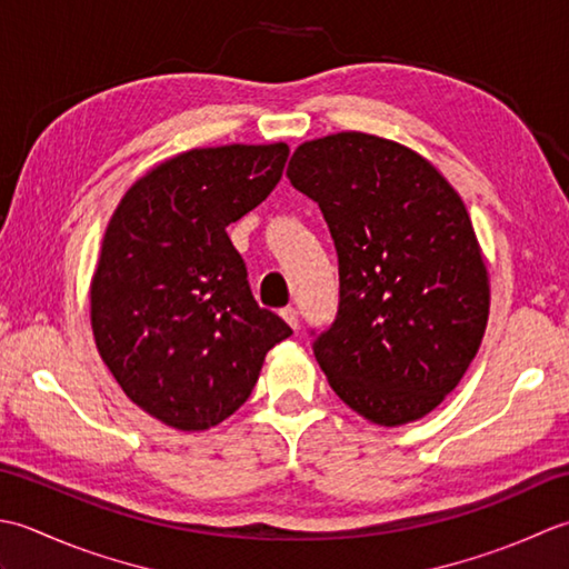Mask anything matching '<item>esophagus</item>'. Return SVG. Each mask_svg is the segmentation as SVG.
Returning a JSON list of instances; mask_svg holds the SVG:
<instances>
[{
    "label": "esophagus",
    "mask_w": 569,
    "mask_h": 569,
    "mask_svg": "<svg viewBox=\"0 0 569 569\" xmlns=\"http://www.w3.org/2000/svg\"><path fill=\"white\" fill-rule=\"evenodd\" d=\"M280 315H282V319L289 323V327L299 329V311H297L295 307H284V309L280 311Z\"/></svg>",
    "instance_id": "34e87169"
}]
</instances>
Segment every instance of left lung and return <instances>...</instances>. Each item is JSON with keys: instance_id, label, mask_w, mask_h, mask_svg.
<instances>
[{"instance_id": "left-lung-1", "label": "left lung", "mask_w": 569, "mask_h": 569, "mask_svg": "<svg viewBox=\"0 0 569 569\" xmlns=\"http://www.w3.org/2000/svg\"><path fill=\"white\" fill-rule=\"evenodd\" d=\"M287 177L319 203L339 254V309L311 329L329 386L376 425L420 420L459 386L489 319L459 193L412 149L363 132L305 142Z\"/></svg>"}]
</instances>
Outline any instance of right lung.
<instances>
[{"mask_svg":"<svg viewBox=\"0 0 569 569\" xmlns=\"http://www.w3.org/2000/svg\"><path fill=\"white\" fill-rule=\"evenodd\" d=\"M287 144L191 149L124 193L90 287L98 351L124 396L183 432L233 415L292 329L254 301L226 228L280 183Z\"/></svg>","mask_w":569,"mask_h":569,"instance_id":"obj_1","label":"right lung"}]
</instances>
